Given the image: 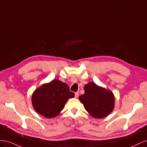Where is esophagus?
<instances>
[{"label":"esophagus","mask_w":147,"mask_h":147,"mask_svg":"<svg viewBox=\"0 0 147 147\" xmlns=\"http://www.w3.org/2000/svg\"><path fill=\"white\" fill-rule=\"evenodd\" d=\"M78 97H79V92H76V93H75V97L78 98Z\"/></svg>","instance_id":"1"}]
</instances>
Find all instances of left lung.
<instances>
[{
    "label": "left lung",
    "mask_w": 147,
    "mask_h": 147,
    "mask_svg": "<svg viewBox=\"0 0 147 147\" xmlns=\"http://www.w3.org/2000/svg\"><path fill=\"white\" fill-rule=\"evenodd\" d=\"M84 89L85 93L79 96V99L92 116L102 118L110 114L115 103L112 92L92 82L86 84Z\"/></svg>",
    "instance_id": "left-lung-1"
}]
</instances>
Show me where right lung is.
Instances as JSON below:
<instances>
[{"label":"right lung","instance_id":"obj_1","mask_svg":"<svg viewBox=\"0 0 147 147\" xmlns=\"http://www.w3.org/2000/svg\"><path fill=\"white\" fill-rule=\"evenodd\" d=\"M74 93L66 84L58 79L44 84L36 89L32 96V105L40 115L48 118L58 115L69 98Z\"/></svg>","mask_w":147,"mask_h":147}]
</instances>
